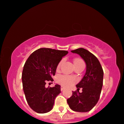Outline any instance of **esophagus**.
<instances>
[{
	"mask_svg": "<svg viewBox=\"0 0 124 124\" xmlns=\"http://www.w3.org/2000/svg\"><path fill=\"white\" fill-rule=\"evenodd\" d=\"M64 89H65V87H64L63 86H61V90L63 91Z\"/></svg>",
	"mask_w": 124,
	"mask_h": 124,
	"instance_id": "1",
	"label": "esophagus"
}]
</instances>
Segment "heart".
<instances>
[{
	"mask_svg": "<svg viewBox=\"0 0 124 124\" xmlns=\"http://www.w3.org/2000/svg\"><path fill=\"white\" fill-rule=\"evenodd\" d=\"M81 64H84V63L83 61L80 59H76L74 61V65L75 67L78 65H81ZM61 65V62H59L58 65L57 69H59ZM56 81H57L58 84L61 85L66 87H69L74 84L77 82V79L75 77H73L66 76V75H61V76L57 77Z\"/></svg>",
	"mask_w": 124,
	"mask_h": 124,
	"instance_id": "b5f03b06",
	"label": "heart"
}]
</instances>
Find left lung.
<instances>
[{
    "instance_id": "1",
    "label": "left lung",
    "mask_w": 124,
    "mask_h": 124,
    "mask_svg": "<svg viewBox=\"0 0 124 124\" xmlns=\"http://www.w3.org/2000/svg\"><path fill=\"white\" fill-rule=\"evenodd\" d=\"M79 54L86 65L85 74L76 85L77 90L73 92L71 97L67 100L70 109L78 112H87L98 102L102 87L104 71L99 61L94 55L84 48L71 51ZM83 89V92L79 90Z\"/></svg>"
}]
</instances>
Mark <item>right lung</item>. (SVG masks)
Masks as SVG:
<instances>
[{
    "label": "right lung",
    "instance_id": "obj_1",
    "mask_svg": "<svg viewBox=\"0 0 124 124\" xmlns=\"http://www.w3.org/2000/svg\"><path fill=\"white\" fill-rule=\"evenodd\" d=\"M68 51L40 48L28 58L23 67L22 80L26 99L31 109L45 113L53 109L56 97L61 93V86L45 87L47 81H53L57 66Z\"/></svg>",
    "mask_w": 124,
    "mask_h": 124
}]
</instances>
